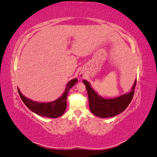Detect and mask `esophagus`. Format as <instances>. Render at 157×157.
Listing matches in <instances>:
<instances>
[{
	"instance_id": "34e87169",
	"label": "esophagus",
	"mask_w": 157,
	"mask_h": 157,
	"mask_svg": "<svg viewBox=\"0 0 157 157\" xmlns=\"http://www.w3.org/2000/svg\"><path fill=\"white\" fill-rule=\"evenodd\" d=\"M79 76H80V78H84V73L83 72H80V73Z\"/></svg>"
}]
</instances>
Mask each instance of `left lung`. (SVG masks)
I'll return each instance as SVG.
<instances>
[{
  "instance_id": "8db88e82",
  "label": "left lung",
  "mask_w": 157,
  "mask_h": 157,
  "mask_svg": "<svg viewBox=\"0 0 157 157\" xmlns=\"http://www.w3.org/2000/svg\"><path fill=\"white\" fill-rule=\"evenodd\" d=\"M82 82L87 90L90 111L94 115L99 118L113 117L124 111L129 105L134 96L136 85V79L130 92L117 98L105 99L95 92L87 80H83Z\"/></svg>"
}]
</instances>
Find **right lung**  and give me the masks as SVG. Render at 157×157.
Here are the masks:
<instances>
[{
    "label": "right lung",
    "instance_id": "1",
    "mask_svg": "<svg viewBox=\"0 0 157 157\" xmlns=\"http://www.w3.org/2000/svg\"><path fill=\"white\" fill-rule=\"evenodd\" d=\"M77 82V78L71 80L66 86L62 96L55 101L47 103L33 101L32 99L23 96L21 93L20 89L17 88V90L21 100L31 111L41 117L56 118L61 117L65 113L66 107H67V101H67L68 92L69 90Z\"/></svg>",
    "mask_w": 157,
    "mask_h": 157
}]
</instances>
